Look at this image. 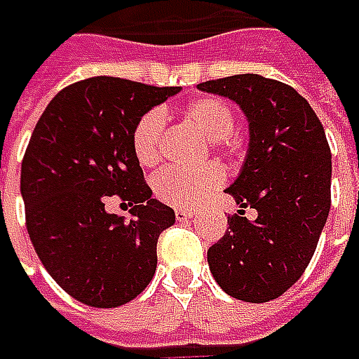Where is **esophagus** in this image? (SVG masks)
<instances>
[{
  "label": "esophagus",
  "instance_id": "obj_1",
  "mask_svg": "<svg viewBox=\"0 0 359 359\" xmlns=\"http://www.w3.org/2000/svg\"><path fill=\"white\" fill-rule=\"evenodd\" d=\"M191 217H194V212H191V210H184V208L175 210V219H177V222H189Z\"/></svg>",
  "mask_w": 359,
  "mask_h": 359
}]
</instances>
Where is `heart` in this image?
<instances>
[{
    "label": "heart",
    "mask_w": 359,
    "mask_h": 359,
    "mask_svg": "<svg viewBox=\"0 0 359 359\" xmlns=\"http://www.w3.org/2000/svg\"><path fill=\"white\" fill-rule=\"evenodd\" d=\"M184 121L191 130L203 135L214 149L231 151L238 147V137L233 135L236 116L228 102L219 97H200L182 109ZM161 137H163V114L159 109H149L137 119L131 145L135 158L142 165H156L161 158ZM224 172L219 165L210 163L200 170H177L165 168L154 177V191L159 200L175 205L189 208L214 189L222 186Z\"/></svg>",
    "instance_id": "1"
}]
</instances>
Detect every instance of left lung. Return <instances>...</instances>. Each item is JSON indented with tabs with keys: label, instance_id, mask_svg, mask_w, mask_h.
<instances>
[{
	"label": "left lung",
	"instance_id": "1",
	"mask_svg": "<svg viewBox=\"0 0 359 359\" xmlns=\"http://www.w3.org/2000/svg\"><path fill=\"white\" fill-rule=\"evenodd\" d=\"M198 88L236 102L250 121L248 156L226 189L241 210L208 250V264L228 296L264 304L302 278L330 214L324 126L294 88L269 77L241 74ZM245 207L258 212L254 222L243 217Z\"/></svg>",
	"mask_w": 359,
	"mask_h": 359
}]
</instances>
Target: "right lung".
<instances>
[{
    "label": "right lung",
    "mask_w": 359,
    "mask_h": 359,
    "mask_svg": "<svg viewBox=\"0 0 359 359\" xmlns=\"http://www.w3.org/2000/svg\"><path fill=\"white\" fill-rule=\"evenodd\" d=\"M177 91L119 77L81 79L49 102L32 133L21 161L27 233L49 276L86 306H123L156 273L158 238L175 214L151 198L131 133ZM111 195L134 205L131 220L104 212Z\"/></svg>",
    "instance_id": "obj_1"
}]
</instances>
